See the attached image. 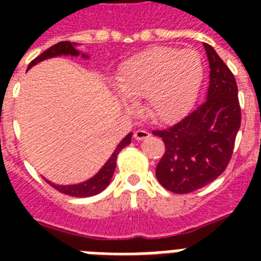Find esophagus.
Segmentation results:
<instances>
[{
    "label": "esophagus",
    "mask_w": 261,
    "mask_h": 261,
    "mask_svg": "<svg viewBox=\"0 0 261 261\" xmlns=\"http://www.w3.org/2000/svg\"><path fill=\"white\" fill-rule=\"evenodd\" d=\"M150 137V133L146 130H142V128H139V130H137L134 133V138L137 139V141H143V139H146Z\"/></svg>",
    "instance_id": "34e87169"
}]
</instances>
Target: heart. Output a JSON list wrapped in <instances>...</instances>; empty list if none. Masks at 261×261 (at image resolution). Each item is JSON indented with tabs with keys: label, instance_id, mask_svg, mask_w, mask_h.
Here are the masks:
<instances>
[{
	"label": "heart",
	"instance_id": "b5f03b06",
	"mask_svg": "<svg viewBox=\"0 0 261 261\" xmlns=\"http://www.w3.org/2000/svg\"><path fill=\"white\" fill-rule=\"evenodd\" d=\"M203 80V62L194 50L151 47L123 63L119 89L127 98L146 97L147 114L171 123L192 108Z\"/></svg>",
	"mask_w": 261,
	"mask_h": 261
}]
</instances>
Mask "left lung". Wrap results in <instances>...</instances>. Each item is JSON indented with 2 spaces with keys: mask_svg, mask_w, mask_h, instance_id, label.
<instances>
[{
  "mask_svg": "<svg viewBox=\"0 0 261 261\" xmlns=\"http://www.w3.org/2000/svg\"><path fill=\"white\" fill-rule=\"evenodd\" d=\"M203 46L210 63L207 100L173 126L153 130L165 143L155 176L174 194L194 192L226 169L241 124L234 75L210 44Z\"/></svg>",
  "mask_w": 261,
  "mask_h": 261,
  "instance_id": "obj_1",
  "label": "left lung"
}]
</instances>
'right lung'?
Returning <instances> with one entry per match:
<instances>
[{"label":"right lung","mask_w":261,"mask_h":261,"mask_svg":"<svg viewBox=\"0 0 261 261\" xmlns=\"http://www.w3.org/2000/svg\"><path fill=\"white\" fill-rule=\"evenodd\" d=\"M75 44L70 42H59L54 46H51L48 50H46L44 53L36 57V58L32 61V62L28 65V69L36 65V63L42 62L44 59L54 58V57H59V55H73V57H77L80 55V51L75 48ZM84 58H88L87 55L83 54ZM131 137L133 134H127L123 141L118 145V147L115 149V151L112 153V155L110 157V160L107 161L106 165L98 171L97 174H94L93 177L89 178L88 181L80 182V184H74V186H57V184H53V182L47 181L50 186H53L57 191L62 192L65 195H69V196H75V198H87V196H93V195H97L98 192H101L102 190H106V187L110 184L111 177L114 174L115 168H116V157L120 153L123 147H126L128 143L131 142Z\"/></svg>","instance_id":"add662e5"}]
</instances>
